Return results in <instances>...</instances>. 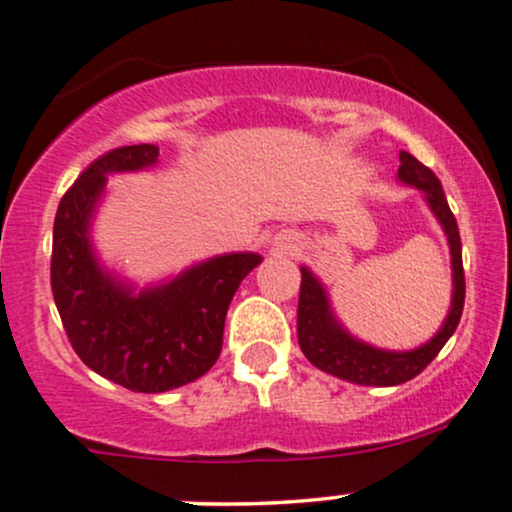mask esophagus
<instances>
[{
	"label": "esophagus",
	"mask_w": 512,
	"mask_h": 512,
	"mask_svg": "<svg viewBox=\"0 0 512 512\" xmlns=\"http://www.w3.org/2000/svg\"><path fill=\"white\" fill-rule=\"evenodd\" d=\"M276 248H279L281 252H286V255H291V252L296 250L298 245H296V240H293L291 236H279V238H276Z\"/></svg>",
	"instance_id": "34e87169"
}]
</instances>
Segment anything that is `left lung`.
Wrapping results in <instances>:
<instances>
[{"label": "left lung", "mask_w": 512, "mask_h": 512, "mask_svg": "<svg viewBox=\"0 0 512 512\" xmlns=\"http://www.w3.org/2000/svg\"><path fill=\"white\" fill-rule=\"evenodd\" d=\"M397 178L402 185L416 187L424 192L428 209L433 211L445 238L450 245V267H452V301L440 330L426 344L409 351H390L363 342L351 334L332 310V301L322 281L301 267V298H298V344L301 351L315 368L342 378L346 383L370 385V387H392L416 378L445 342L457 330L464 308V269H462V243L457 221L452 216L445 199L443 185L431 168L416 161L409 151H399Z\"/></svg>", "instance_id": "obj_1"}]
</instances>
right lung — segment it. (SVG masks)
Returning a JSON list of instances; mask_svg holds the SVG:
<instances>
[{"label": "right lung", "instance_id": "1", "mask_svg": "<svg viewBox=\"0 0 512 512\" xmlns=\"http://www.w3.org/2000/svg\"><path fill=\"white\" fill-rule=\"evenodd\" d=\"M158 163V146L113 149L93 161L62 197L52 231L50 284L64 332L81 361L132 392L195 383L221 354L223 322L240 281L262 255L228 252L137 289L98 257L91 226L108 175Z\"/></svg>", "mask_w": 512, "mask_h": 512}]
</instances>
